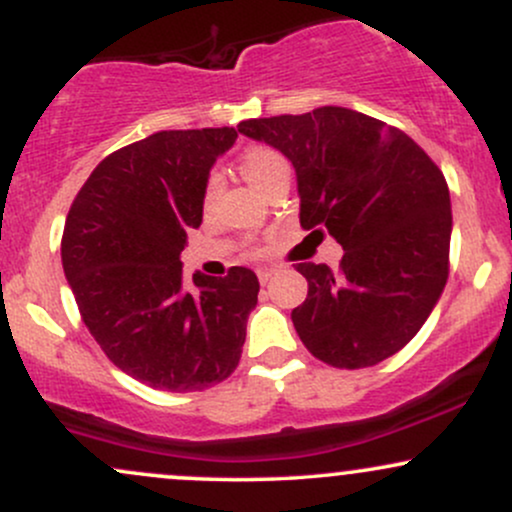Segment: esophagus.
<instances>
[{"label":"esophagus","mask_w":512,"mask_h":512,"mask_svg":"<svg viewBox=\"0 0 512 512\" xmlns=\"http://www.w3.org/2000/svg\"><path fill=\"white\" fill-rule=\"evenodd\" d=\"M274 274H276V269H274V267H262V269H257V276H260L262 284H267V281L272 279Z\"/></svg>","instance_id":"1"}]
</instances>
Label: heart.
Instances as JSON below:
<instances>
[{
	"mask_svg": "<svg viewBox=\"0 0 512 512\" xmlns=\"http://www.w3.org/2000/svg\"><path fill=\"white\" fill-rule=\"evenodd\" d=\"M238 168H240V173H243V178L248 180L255 190H262L264 182H267L269 178H274L279 170L289 168V163L284 161V156L276 154L274 149H267V146H255V149H248L243 156H240ZM214 195H216V180H211L207 187V199H211Z\"/></svg>",
	"mask_w": 512,
	"mask_h": 512,
	"instance_id": "1",
	"label": "heart"
}]
</instances>
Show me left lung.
<instances>
[{
  "instance_id": "1",
  "label": "left lung",
  "mask_w": 512,
  "mask_h": 512,
  "mask_svg": "<svg viewBox=\"0 0 512 512\" xmlns=\"http://www.w3.org/2000/svg\"><path fill=\"white\" fill-rule=\"evenodd\" d=\"M238 132L289 158L301 226L344 248L337 272L296 267L308 279V298L291 313L301 342L337 368L397 354L448 281L452 211L436 163L397 127L337 105L245 120Z\"/></svg>"
}]
</instances>
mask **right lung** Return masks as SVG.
<instances>
[{
	"instance_id": "right-lung-1",
	"label": "right lung",
	"mask_w": 512,
	"mask_h": 512,
	"mask_svg": "<svg viewBox=\"0 0 512 512\" xmlns=\"http://www.w3.org/2000/svg\"><path fill=\"white\" fill-rule=\"evenodd\" d=\"M233 127L168 129L98 163L69 209L62 267L84 325L139 383L197 392L243 354L260 281L252 269L182 276L180 252L202 223L209 173Z\"/></svg>"
}]
</instances>
